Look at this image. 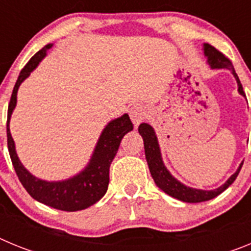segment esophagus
<instances>
[{"instance_id":"1","label":"esophagus","mask_w":251,"mask_h":251,"mask_svg":"<svg viewBox=\"0 0 251 251\" xmlns=\"http://www.w3.org/2000/svg\"><path fill=\"white\" fill-rule=\"evenodd\" d=\"M146 114H147V110L143 105L141 104H136V105H133L129 110V115H130V119H132L133 124L134 126H138L139 123L145 121L146 118Z\"/></svg>"}]
</instances>
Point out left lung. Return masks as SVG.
<instances>
[{"instance_id": "1", "label": "left lung", "mask_w": 251, "mask_h": 251, "mask_svg": "<svg viewBox=\"0 0 251 251\" xmlns=\"http://www.w3.org/2000/svg\"><path fill=\"white\" fill-rule=\"evenodd\" d=\"M203 54L207 57L208 65L211 66L212 69H229L231 70L232 75L235 76L236 81H238V88L239 93H240L243 97H245V93L243 90V85H241L240 80H239L238 74L235 73V69L232 66L231 61H230L223 52L215 49L214 46H211L210 44H205L203 45ZM139 134L143 138V143H145V153H146V159H147L148 167H150V172L152 178L154 179L156 185L161 188L162 191L166 192L170 196L175 197L177 200L183 201V202H203V201H208L214 199V197L219 196L221 192H224L226 188L229 187L232 182H234L236 177H238L239 172H240L241 167H243V163L239 166L238 171L230 177L223 186H220L219 188H215V190H210V191H206V190H197V188L187 187L183 183H181L179 181H177L172 175L170 174V171L166 168V166L163 165V161H162L161 156V150H159L158 141H157L156 133L153 130V128L151 127L150 124L142 123L138 127Z\"/></svg>"}]
</instances>
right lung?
Instances as JSON below:
<instances>
[{"label": "right lung", "mask_w": 251, "mask_h": 251, "mask_svg": "<svg viewBox=\"0 0 251 251\" xmlns=\"http://www.w3.org/2000/svg\"><path fill=\"white\" fill-rule=\"evenodd\" d=\"M52 44L44 46L28 60L25 68L20 73L17 81L13 86L10 104L7 110V146L11 161L20 182L25 187L32 199L50 207L63 210V211H79L98 202L105 195L109 185V167L113 158L117 154L121 141L128 132L133 129V124L129 115L123 114L117 119L106 124L95 146L89 163L80 174L64 181L48 182L36 178L28 172L17 157L15 150V142L10 132V119L17 101V90L21 83L31 74V72L39 65V63L46 56V51Z\"/></svg>", "instance_id": "add662e5"}]
</instances>
